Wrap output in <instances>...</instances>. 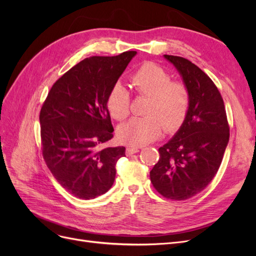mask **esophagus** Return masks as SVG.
<instances>
[{"label": "esophagus", "instance_id": "34e87169", "mask_svg": "<svg viewBox=\"0 0 256 256\" xmlns=\"http://www.w3.org/2000/svg\"><path fill=\"white\" fill-rule=\"evenodd\" d=\"M140 152V150H138V148H136V147H129V148H127V150H126L127 156H131V154H136V152Z\"/></svg>", "mask_w": 256, "mask_h": 256}]
</instances>
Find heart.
<instances>
[{"mask_svg": "<svg viewBox=\"0 0 256 256\" xmlns=\"http://www.w3.org/2000/svg\"><path fill=\"white\" fill-rule=\"evenodd\" d=\"M138 92L150 96L144 118H132L118 130V140L129 146L140 147L148 144L166 130L174 134L187 118L190 95L186 85L172 81L171 76L159 65L147 62L131 78ZM108 109L114 118L125 120L130 113L131 97L120 82L115 83L108 96Z\"/></svg>", "mask_w": 256, "mask_h": 256, "instance_id": "b5f03b06", "label": "heart"}]
</instances>
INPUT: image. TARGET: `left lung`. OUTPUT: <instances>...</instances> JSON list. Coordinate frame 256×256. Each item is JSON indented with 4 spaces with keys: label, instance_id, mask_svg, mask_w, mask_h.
I'll use <instances>...</instances> for the list:
<instances>
[{
    "label": "left lung",
    "instance_id": "left-lung-1",
    "mask_svg": "<svg viewBox=\"0 0 256 256\" xmlns=\"http://www.w3.org/2000/svg\"><path fill=\"white\" fill-rule=\"evenodd\" d=\"M164 56L180 72L190 106L182 126L159 148V161L150 175L161 196L184 200L203 191L218 172L230 127L223 99L212 79L187 58Z\"/></svg>",
    "mask_w": 256,
    "mask_h": 256
}]
</instances>
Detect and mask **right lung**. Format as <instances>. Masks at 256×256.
Instances as JSON below:
<instances>
[{"mask_svg":"<svg viewBox=\"0 0 256 256\" xmlns=\"http://www.w3.org/2000/svg\"><path fill=\"white\" fill-rule=\"evenodd\" d=\"M92 56L53 84L40 110L42 156L60 184L76 198L104 194L125 147H104L113 138L108 96L136 56Z\"/></svg>","mask_w":256,"mask_h":256,"instance_id":"right-lung-1","label":"right lung"}]
</instances>
